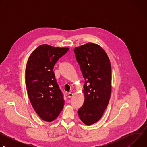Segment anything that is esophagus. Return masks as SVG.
Returning a JSON list of instances; mask_svg holds the SVG:
<instances>
[{
	"label": "esophagus",
	"mask_w": 147,
	"mask_h": 147,
	"mask_svg": "<svg viewBox=\"0 0 147 147\" xmlns=\"http://www.w3.org/2000/svg\"><path fill=\"white\" fill-rule=\"evenodd\" d=\"M73 96V93L72 92H69L68 94V97L69 98H71Z\"/></svg>",
	"instance_id": "34e87169"
}]
</instances>
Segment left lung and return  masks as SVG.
Segmentation results:
<instances>
[{"label": "left lung", "instance_id": "1", "mask_svg": "<svg viewBox=\"0 0 147 147\" xmlns=\"http://www.w3.org/2000/svg\"><path fill=\"white\" fill-rule=\"evenodd\" d=\"M74 52L85 80V99L78 114L84 123L91 125L101 118L110 99L111 63L106 52L97 44L88 43L75 48Z\"/></svg>", "mask_w": 147, "mask_h": 147}]
</instances>
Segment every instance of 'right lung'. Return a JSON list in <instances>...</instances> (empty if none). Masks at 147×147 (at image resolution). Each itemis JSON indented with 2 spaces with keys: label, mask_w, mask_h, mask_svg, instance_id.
I'll return each instance as SVG.
<instances>
[{
  "label": "right lung",
  "mask_w": 147,
  "mask_h": 147,
  "mask_svg": "<svg viewBox=\"0 0 147 147\" xmlns=\"http://www.w3.org/2000/svg\"><path fill=\"white\" fill-rule=\"evenodd\" d=\"M44 44L30 56L26 69V84L28 98L38 116L51 122L63 108V94L60 90L53 71L57 61L69 51Z\"/></svg>",
  "instance_id": "right-lung-1"
}]
</instances>
